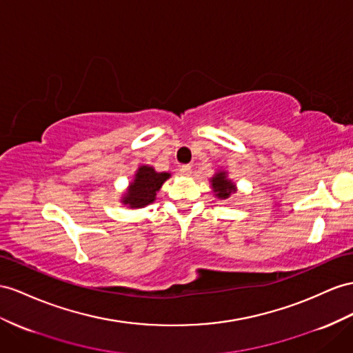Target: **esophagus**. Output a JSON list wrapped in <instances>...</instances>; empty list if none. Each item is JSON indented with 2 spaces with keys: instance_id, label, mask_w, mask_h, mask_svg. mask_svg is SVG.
I'll return each instance as SVG.
<instances>
[{
  "instance_id": "esophagus-1",
  "label": "esophagus",
  "mask_w": 353,
  "mask_h": 353,
  "mask_svg": "<svg viewBox=\"0 0 353 353\" xmlns=\"http://www.w3.org/2000/svg\"><path fill=\"white\" fill-rule=\"evenodd\" d=\"M191 170H192L191 165H182V167H180V174H182V176H191Z\"/></svg>"
}]
</instances>
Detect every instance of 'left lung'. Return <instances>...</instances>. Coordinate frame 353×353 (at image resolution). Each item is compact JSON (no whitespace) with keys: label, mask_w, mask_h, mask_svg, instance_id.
I'll list each match as a JSON object with an SVG mask.
<instances>
[{"label":"left lung","mask_w":353,"mask_h":353,"mask_svg":"<svg viewBox=\"0 0 353 353\" xmlns=\"http://www.w3.org/2000/svg\"><path fill=\"white\" fill-rule=\"evenodd\" d=\"M210 182L214 196H218L219 200H227V198H230L237 191V188L232 183V180L228 179L227 171H219V173H216L210 179Z\"/></svg>","instance_id":"left-lung-1"}]
</instances>
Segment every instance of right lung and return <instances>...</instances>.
I'll return each instance as SVG.
<instances>
[{"label": "right lung", "mask_w": 353, "mask_h": 353, "mask_svg": "<svg viewBox=\"0 0 353 353\" xmlns=\"http://www.w3.org/2000/svg\"><path fill=\"white\" fill-rule=\"evenodd\" d=\"M170 176V173H157L155 168L149 165L139 167L128 191L122 196V203L131 209L146 207L157 200V192Z\"/></svg>", "instance_id": "right-lung-1"}]
</instances>
